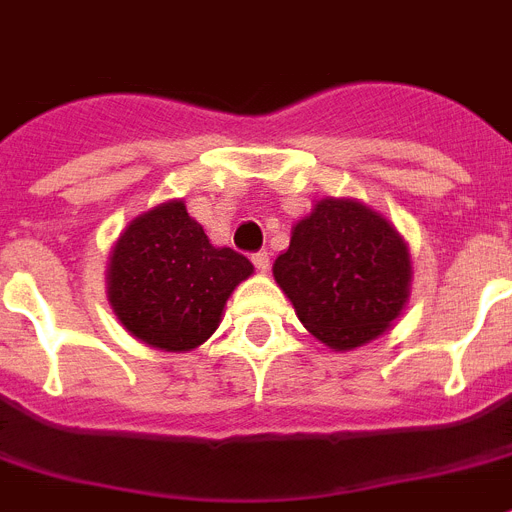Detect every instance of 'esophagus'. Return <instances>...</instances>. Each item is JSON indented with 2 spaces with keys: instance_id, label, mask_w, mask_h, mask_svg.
Returning a JSON list of instances; mask_svg holds the SVG:
<instances>
[{
  "instance_id": "obj_1",
  "label": "esophagus",
  "mask_w": 512,
  "mask_h": 512,
  "mask_svg": "<svg viewBox=\"0 0 512 512\" xmlns=\"http://www.w3.org/2000/svg\"><path fill=\"white\" fill-rule=\"evenodd\" d=\"M251 261H253V266L259 269V272H269V264H272V259H269V253H266V251L253 253Z\"/></svg>"
}]
</instances>
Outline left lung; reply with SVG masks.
I'll use <instances>...</instances> for the list:
<instances>
[{
	"mask_svg": "<svg viewBox=\"0 0 512 512\" xmlns=\"http://www.w3.org/2000/svg\"><path fill=\"white\" fill-rule=\"evenodd\" d=\"M305 329L336 352L386 334L401 316L412 261L396 227L357 199L326 196L292 227L290 248L274 261Z\"/></svg>",
	"mask_w": 512,
	"mask_h": 512,
	"instance_id": "1",
	"label": "left lung"
}]
</instances>
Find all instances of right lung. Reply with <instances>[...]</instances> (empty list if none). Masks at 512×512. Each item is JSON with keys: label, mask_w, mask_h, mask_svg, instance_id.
<instances>
[{"label": "right lung", "mask_w": 512, "mask_h": 512, "mask_svg": "<svg viewBox=\"0 0 512 512\" xmlns=\"http://www.w3.org/2000/svg\"><path fill=\"white\" fill-rule=\"evenodd\" d=\"M253 264L214 248L181 199L126 225L111 251L108 300L121 326L165 352H189L217 331L222 308Z\"/></svg>", "instance_id": "1"}]
</instances>
